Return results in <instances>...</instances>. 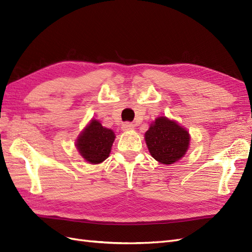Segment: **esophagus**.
<instances>
[{
  "label": "esophagus",
  "mask_w": 252,
  "mask_h": 252,
  "mask_svg": "<svg viewBox=\"0 0 252 252\" xmlns=\"http://www.w3.org/2000/svg\"><path fill=\"white\" fill-rule=\"evenodd\" d=\"M122 129H123L124 131H129V130H132L134 129V125L132 123H129V122H126L123 125H122Z\"/></svg>",
  "instance_id": "esophagus-1"
}]
</instances>
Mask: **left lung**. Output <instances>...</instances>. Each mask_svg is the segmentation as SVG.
I'll list each match as a JSON object with an SVG mask.
<instances>
[{"mask_svg":"<svg viewBox=\"0 0 252 252\" xmlns=\"http://www.w3.org/2000/svg\"><path fill=\"white\" fill-rule=\"evenodd\" d=\"M145 141L152 158L159 163L170 165L185 156L190 135L175 121L159 117L145 133Z\"/></svg>","mask_w":252,"mask_h":252,"instance_id":"1","label":"left lung"}]
</instances>
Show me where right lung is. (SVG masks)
<instances>
[{
    "label": "right lung",
    "mask_w": 252,
    "mask_h": 252,
    "mask_svg": "<svg viewBox=\"0 0 252 252\" xmlns=\"http://www.w3.org/2000/svg\"><path fill=\"white\" fill-rule=\"evenodd\" d=\"M116 134L97 120L93 119L79 134L75 146L85 161L100 164L109 157Z\"/></svg>",
    "instance_id": "right-lung-1"
}]
</instances>
